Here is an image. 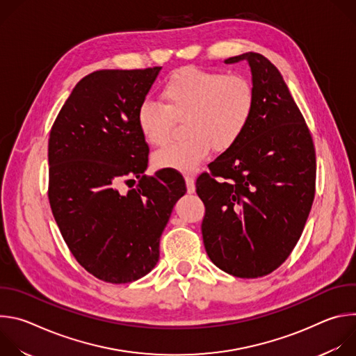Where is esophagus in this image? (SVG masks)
<instances>
[{
	"mask_svg": "<svg viewBox=\"0 0 356 356\" xmlns=\"http://www.w3.org/2000/svg\"><path fill=\"white\" fill-rule=\"evenodd\" d=\"M186 186H187V193H194L195 191V184H194V176L193 175H186L184 176Z\"/></svg>",
	"mask_w": 356,
	"mask_h": 356,
	"instance_id": "34e87169",
	"label": "esophagus"
}]
</instances>
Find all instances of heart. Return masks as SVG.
Masks as SVG:
<instances>
[{"label":"heart","mask_w":356,"mask_h":356,"mask_svg":"<svg viewBox=\"0 0 356 356\" xmlns=\"http://www.w3.org/2000/svg\"><path fill=\"white\" fill-rule=\"evenodd\" d=\"M163 106L146 98L138 107L136 124L143 139L159 146L165 143L175 121H181L186 136L155 152L154 165L159 169L193 172L209 155L210 147L227 150L246 131L255 91L241 74L186 67L176 72L162 87Z\"/></svg>","instance_id":"1"}]
</instances>
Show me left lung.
Masks as SVG:
<instances>
[{
    "instance_id": "obj_1",
    "label": "left lung",
    "mask_w": 356,
    "mask_h": 356,
    "mask_svg": "<svg viewBox=\"0 0 356 356\" xmlns=\"http://www.w3.org/2000/svg\"><path fill=\"white\" fill-rule=\"evenodd\" d=\"M241 60L250 67L255 108L239 140L210 163L211 175L197 179L195 191L206 206L201 232L211 262L255 279L277 269L301 236L316 193V150L276 66L255 52L225 63Z\"/></svg>"
}]
</instances>
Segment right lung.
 <instances>
[{
    "label": "right lung",
    "instance_id": "add662e5",
    "mask_svg": "<svg viewBox=\"0 0 356 356\" xmlns=\"http://www.w3.org/2000/svg\"><path fill=\"white\" fill-rule=\"evenodd\" d=\"M161 69L90 73L50 129V209L76 261L107 283H129L155 268L162 232L186 193L176 172L145 175L149 146L136 111ZM121 181L136 187L121 195Z\"/></svg>",
    "mask_w": 356,
    "mask_h": 356
}]
</instances>
